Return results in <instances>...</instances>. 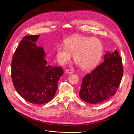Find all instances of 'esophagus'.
<instances>
[{
  "mask_svg": "<svg viewBox=\"0 0 134 134\" xmlns=\"http://www.w3.org/2000/svg\"><path fill=\"white\" fill-rule=\"evenodd\" d=\"M74 72V71L71 69H68L66 70V73L68 74H72Z\"/></svg>",
  "mask_w": 134,
  "mask_h": 134,
  "instance_id": "1",
  "label": "esophagus"
}]
</instances>
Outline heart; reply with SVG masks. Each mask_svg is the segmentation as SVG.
I'll return each mask as SVG.
<instances>
[{
    "mask_svg": "<svg viewBox=\"0 0 134 134\" xmlns=\"http://www.w3.org/2000/svg\"><path fill=\"white\" fill-rule=\"evenodd\" d=\"M103 51V45L97 38L75 35L66 39L65 46H57L56 57L59 64L64 65L70 61L74 54L76 64L84 70H90L99 63Z\"/></svg>",
    "mask_w": 134,
    "mask_h": 134,
    "instance_id": "b5f03b06",
    "label": "heart"
}]
</instances>
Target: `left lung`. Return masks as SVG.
<instances>
[{"label":"left lung","instance_id":"1","mask_svg":"<svg viewBox=\"0 0 134 134\" xmlns=\"http://www.w3.org/2000/svg\"><path fill=\"white\" fill-rule=\"evenodd\" d=\"M104 60L83 79L79 95L90 104L104 102L115 94L123 76L122 58L117 50L107 52Z\"/></svg>","mask_w":134,"mask_h":134}]
</instances>
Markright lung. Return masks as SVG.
Wrapping results in <instances>:
<instances>
[{
    "instance_id": "add662e5",
    "label": "right lung",
    "mask_w": 134,
    "mask_h": 134,
    "mask_svg": "<svg viewBox=\"0 0 134 134\" xmlns=\"http://www.w3.org/2000/svg\"><path fill=\"white\" fill-rule=\"evenodd\" d=\"M40 35H27L17 47L12 61L11 76L14 86L29 102L42 104L51 101L64 74L60 67H53L44 59L46 53L36 44Z\"/></svg>"
}]
</instances>
